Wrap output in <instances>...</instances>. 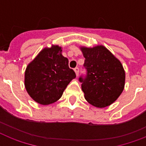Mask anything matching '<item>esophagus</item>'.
I'll return each mask as SVG.
<instances>
[{"mask_svg":"<svg viewBox=\"0 0 146 146\" xmlns=\"http://www.w3.org/2000/svg\"><path fill=\"white\" fill-rule=\"evenodd\" d=\"M74 71H75V73L76 75V76H78V75H79V68H78V67H76V68L74 69Z\"/></svg>","mask_w":146,"mask_h":146,"instance_id":"1","label":"esophagus"}]
</instances>
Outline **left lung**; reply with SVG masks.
<instances>
[{"mask_svg": "<svg viewBox=\"0 0 146 146\" xmlns=\"http://www.w3.org/2000/svg\"><path fill=\"white\" fill-rule=\"evenodd\" d=\"M80 48L87 69L86 77L80 78L85 98L98 108L111 105L124 89L126 74L121 62L102 44Z\"/></svg>", "mask_w": 146, "mask_h": 146, "instance_id": "1", "label": "left lung"}]
</instances>
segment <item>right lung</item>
I'll return each instance as SVG.
<instances>
[{
	"label": "right lung",
	"instance_id": "1",
	"mask_svg": "<svg viewBox=\"0 0 146 146\" xmlns=\"http://www.w3.org/2000/svg\"><path fill=\"white\" fill-rule=\"evenodd\" d=\"M68 59L62 55V47H45L27 65L24 85L35 102L48 105L61 98L67 85L76 78L69 68Z\"/></svg>",
	"mask_w": 146,
	"mask_h": 146
}]
</instances>
